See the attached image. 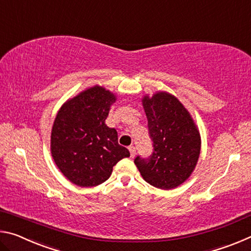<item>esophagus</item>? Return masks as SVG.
<instances>
[{
    "mask_svg": "<svg viewBox=\"0 0 251 251\" xmlns=\"http://www.w3.org/2000/svg\"><path fill=\"white\" fill-rule=\"evenodd\" d=\"M128 150H129V152H130V157H134L135 154H136V148L134 146H129Z\"/></svg>",
    "mask_w": 251,
    "mask_h": 251,
    "instance_id": "obj_1",
    "label": "esophagus"
}]
</instances>
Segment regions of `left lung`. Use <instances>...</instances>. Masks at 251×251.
I'll list each match as a JSON object with an SVG mask.
<instances>
[{
    "label": "left lung",
    "instance_id": "1",
    "mask_svg": "<svg viewBox=\"0 0 251 251\" xmlns=\"http://www.w3.org/2000/svg\"><path fill=\"white\" fill-rule=\"evenodd\" d=\"M154 151L135 158L144 180L160 189L176 188L195 171L201 138L190 113L176 96L159 91L142 99Z\"/></svg>",
    "mask_w": 251,
    "mask_h": 251
}]
</instances>
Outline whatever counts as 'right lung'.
Wrapping results in <instances>:
<instances>
[{
	"mask_svg": "<svg viewBox=\"0 0 251 251\" xmlns=\"http://www.w3.org/2000/svg\"><path fill=\"white\" fill-rule=\"evenodd\" d=\"M117 100L100 85L87 87L58 109L50 133V154L67 179L79 187L103 184L113 167L130 154L117 131L105 124Z\"/></svg>",
	"mask_w": 251,
	"mask_h": 251,
	"instance_id": "obj_1",
	"label": "right lung"
}]
</instances>
